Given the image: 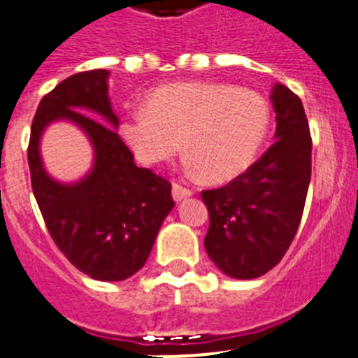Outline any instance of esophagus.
<instances>
[{
    "label": "esophagus",
    "instance_id": "obj_1",
    "mask_svg": "<svg viewBox=\"0 0 358 358\" xmlns=\"http://www.w3.org/2000/svg\"><path fill=\"white\" fill-rule=\"evenodd\" d=\"M189 195H194V192H192V189L186 188V186H182V185H179V182H173V185H172V197H173V201L181 202L182 199L189 197Z\"/></svg>",
    "mask_w": 358,
    "mask_h": 358
}]
</instances>
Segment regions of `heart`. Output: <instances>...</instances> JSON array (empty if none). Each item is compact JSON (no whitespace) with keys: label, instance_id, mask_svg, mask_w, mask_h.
Here are the masks:
<instances>
[{"label":"heart","instance_id":"b5f03b06","mask_svg":"<svg viewBox=\"0 0 358 358\" xmlns=\"http://www.w3.org/2000/svg\"><path fill=\"white\" fill-rule=\"evenodd\" d=\"M271 122L260 93L220 82H176L150 91L145 107L125 110L120 136L136 159L159 164L179 150L189 172L226 181L248 169Z\"/></svg>","mask_w":358,"mask_h":358}]
</instances>
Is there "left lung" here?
<instances>
[{"mask_svg":"<svg viewBox=\"0 0 358 358\" xmlns=\"http://www.w3.org/2000/svg\"><path fill=\"white\" fill-rule=\"evenodd\" d=\"M276 141L226 186L202 192L210 213L208 256L226 276L252 280L280 264L305 210L312 138L297 94L283 84L271 93Z\"/></svg>","mask_w":358,"mask_h":358,"instance_id":"left-lung-1","label":"left lung"}]
</instances>
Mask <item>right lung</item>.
Listing matches in <instances>:
<instances>
[{"label":"right lung","mask_w":358,"mask_h":358,"mask_svg":"<svg viewBox=\"0 0 358 358\" xmlns=\"http://www.w3.org/2000/svg\"><path fill=\"white\" fill-rule=\"evenodd\" d=\"M107 78V69L82 71L43 96L31 122L28 166L31 189L57 248L93 280L122 281L143 267L176 202L172 185L136 166L116 132L118 116L110 106ZM59 119L77 124L94 147V166L77 183L53 180L40 157L42 132Z\"/></svg>","instance_id":"1"}]
</instances>
